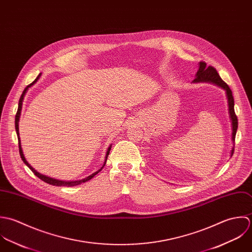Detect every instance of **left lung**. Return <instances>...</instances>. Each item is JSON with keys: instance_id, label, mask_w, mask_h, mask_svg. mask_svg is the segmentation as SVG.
<instances>
[{"instance_id": "8db88e82", "label": "left lung", "mask_w": 252, "mask_h": 252, "mask_svg": "<svg viewBox=\"0 0 252 252\" xmlns=\"http://www.w3.org/2000/svg\"><path fill=\"white\" fill-rule=\"evenodd\" d=\"M194 82L195 83L210 82V83H213V84L221 87L222 89H224L226 91V94H227V98H228V106H229V114H230V119L232 121V128H233L232 141H233V143H235L236 133H237V129H238V118H237V115H236L235 109H234L235 102H234V97H233L231 89L220 78L216 69L213 66H206V63L204 61L200 62V67H199V70L197 72L196 79L194 80ZM233 154H234V148L231 151V157L233 156Z\"/></svg>"}]
</instances>
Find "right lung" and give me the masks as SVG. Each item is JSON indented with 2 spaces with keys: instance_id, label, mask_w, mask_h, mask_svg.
Wrapping results in <instances>:
<instances>
[{
  "instance_id": "obj_1",
  "label": "right lung",
  "mask_w": 252,
  "mask_h": 252,
  "mask_svg": "<svg viewBox=\"0 0 252 252\" xmlns=\"http://www.w3.org/2000/svg\"><path fill=\"white\" fill-rule=\"evenodd\" d=\"M40 76H41V74H39V76L35 79V81L32 83V84H30L29 86H27L25 89H24V91H23V93H22V94H21V96H20V98H19V102H18V109H17V112H16V115H15V130H16V134H17V138H18V147H19V154H20V157H21V158H22V160H23V162L32 170V172L37 176V177H39L41 180H43L44 182H46V183H49V184H51V185H55V186H68V187H71V186H76V185H79V184H82V183H84V182H87L88 180H90V179H92L94 175H96L99 171L102 170V168L104 167V165H105V163H106V160H107V158H108V155H109V153H110V150H111V146L108 148V150H107V153H106V156H105V161H104V164L102 165V167H101L99 170H97L96 172H94V173H93L92 175H90V176H88L87 178H84V179H82V180H77V181H61V180H57V179H53V178H51V177H48V176H46V175H43V174H41V173H39L37 170H35L29 163H28V161L26 160V158H25V157H24V155H23V152H22V149H21V143H20V138H19V131H18V122H19V117H20V113H21V108H22V101H23V97H24V95H25V94H26V92H27V90H28V88L29 87H31L32 85H34L38 80H39V78H40Z\"/></svg>"
}]
</instances>
